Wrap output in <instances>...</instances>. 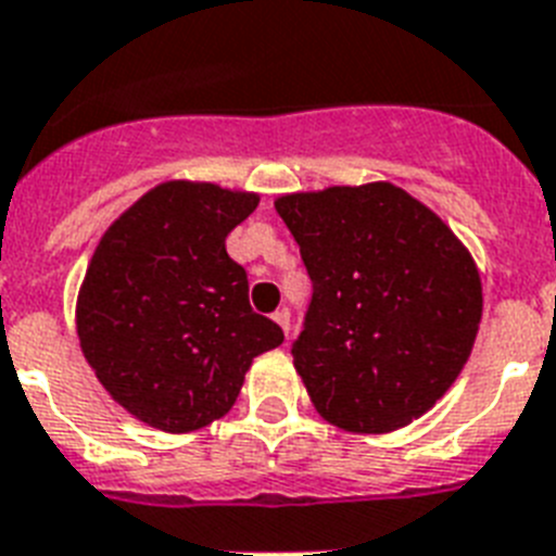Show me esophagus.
Listing matches in <instances>:
<instances>
[{"label":"esophagus","mask_w":556,"mask_h":556,"mask_svg":"<svg viewBox=\"0 0 556 556\" xmlns=\"http://www.w3.org/2000/svg\"><path fill=\"white\" fill-rule=\"evenodd\" d=\"M274 321H277L279 328H282V333L288 336V330H291V314H288V307L277 311V314H274Z\"/></svg>","instance_id":"obj_1"}]
</instances>
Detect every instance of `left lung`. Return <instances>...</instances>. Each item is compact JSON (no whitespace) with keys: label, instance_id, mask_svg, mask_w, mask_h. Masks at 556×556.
<instances>
[{"label":"left lung","instance_id":"8db88e82","mask_svg":"<svg viewBox=\"0 0 556 556\" xmlns=\"http://www.w3.org/2000/svg\"><path fill=\"white\" fill-rule=\"evenodd\" d=\"M314 282L293 344L316 413L381 435L421 418L455 384L483 316L472 254L390 180L274 200Z\"/></svg>","mask_w":556,"mask_h":556}]
</instances>
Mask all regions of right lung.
Masks as SVG:
<instances>
[{
	"mask_svg": "<svg viewBox=\"0 0 556 556\" xmlns=\"http://www.w3.org/2000/svg\"><path fill=\"white\" fill-rule=\"evenodd\" d=\"M260 194L166 180L98 240L76 300L81 353L110 399L172 435L235 407L251 362L282 330L249 305L226 237Z\"/></svg>",
	"mask_w": 556,
	"mask_h": 556,
	"instance_id": "1",
	"label": "right lung"
}]
</instances>
